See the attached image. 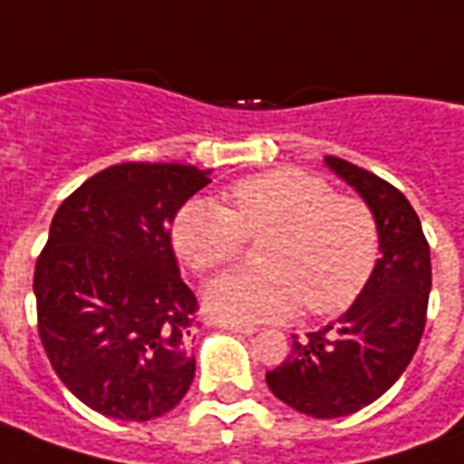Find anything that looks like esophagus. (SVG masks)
Masks as SVG:
<instances>
[{
  "mask_svg": "<svg viewBox=\"0 0 464 464\" xmlns=\"http://www.w3.org/2000/svg\"><path fill=\"white\" fill-rule=\"evenodd\" d=\"M216 326H221V329H228V332L236 334H254L256 326L254 324H241V322H228V319H216Z\"/></svg>",
  "mask_w": 464,
  "mask_h": 464,
  "instance_id": "esophagus-1",
  "label": "esophagus"
}]
</instances>
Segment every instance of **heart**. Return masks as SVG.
Here are the masks:
<instances>
[{
    "label": "heart",
    "mask_w": 464,
    "mask_h": 464,
    "mask_svg": "<svg viewBox=\"0 0 464 464\" xmlns=\"http://www.w3.org/2000/svg\"><path fill=\"white\" fill-rule=\"evenodd\" d=\"M246 238H266L264 268L231 271L206 291L210 311L231 322L286 319L301 301L311 314H336L367 286L379 256L367 200L301 168L243 178L228 190V208L190 200L173 223L178 256L200 274L233 264Z\"/></svg>",
    "instance_id": "b5f03b06"
}]
</instances>
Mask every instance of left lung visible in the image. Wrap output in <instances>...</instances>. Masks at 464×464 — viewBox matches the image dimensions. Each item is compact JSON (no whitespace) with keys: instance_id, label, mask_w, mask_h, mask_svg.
Wrapping results in <instances>:
<instances>
[{"instance_id":"1","label":"left lung","mask_w":464,"mask_h":464,"mask_svg":"<svg viewBox=\"0 0 464 464\" xmlns=\"http://www.w3.org/2000/svg\"><path fill=\"white\" fill-rule=\"evenodd\" d=\"M326 165L374 210L382 258L352 309L319 332L294 334L286 359L266 372L278 400L316 420L359 412L401 377L422 339L432 288L430 243L400 188L334 155Z\"/></svg>"}]
</instances>
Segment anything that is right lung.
Listing matches in <instances>:
<instances>
[{"label": "right lung", "mask_w": 464, "mask_h": 464, "mask_svg": "<svg viewBox=\"0 0 464 464\" xmlns=\"http://www.w3.org/2000/svg\"><path fill=\"white\" fill-rule=\"evenodd\" d=\"M180 163H120L57 208L34 266L37 332L54 374L90 410L148 422L196 377L198 299L178 274L170 223L210 183Z\"/></svg>", "instance_id": "1"}]
</instances>
